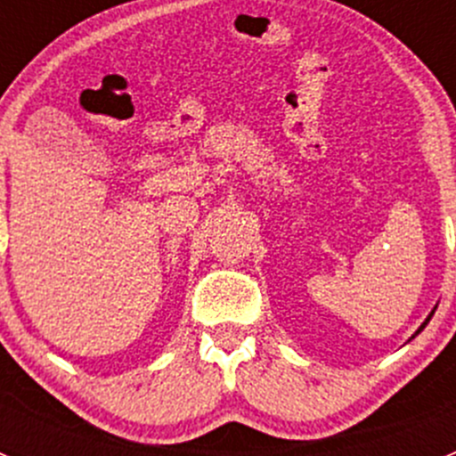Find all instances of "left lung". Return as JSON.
<instances>
[{
  "label": "left lung",
  "instance_id": "1",
  "mask_svg": "<svg viewBox=\"0 0 456 456\" xmlns=\"http://www.w3.org/2000/svg\"><path fill=\"white\" fill-rule=\"evenodd\" d=\"M435 311H436V306H435V309H432V311H430V315H428V317H426V320H424V324H421V326H419V329H417V330H415V335H419V333H421V330H424V329H426V324H428V322H430V317H432V315H435ZM415 335H412V338H415ZM412 338H411V339H412Z\"/></svg>",
  "mask_w": 456,
  "mask_h": 456
}]
</instances>
